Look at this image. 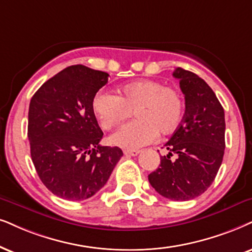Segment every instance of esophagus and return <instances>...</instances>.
<instances>
[{"mask_svg": "<svg viewBox=\"0 0 252 252\" xmlns=\"http://www.w3.org/2000/svg\"><path fill=\"white\" fill-rule=\"evenodd\" d=\"M139 154V150H124V155L128 157H135Z\"/></svg>", "mask_w": 252, "mask_h": 252, "instance_id": "obj_1", "label": "esophagus"}]
</instances>
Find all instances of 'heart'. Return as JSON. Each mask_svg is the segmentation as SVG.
Listing matches in <instances>:
<instances>
[{"label": "heart", "instance_id": "b5f03b06", "mask_svg": "<svg viewBox=\"0 0 252 252\" xmlns=\"http://www.w3.org/2000/svg\"><path fill=\"white\" fill-rule=\"evenodd\" d=\"M93 110L100 126L110 129L131 115L136 120L123 124L110 136L111 144L137 150L151 144L158 132H173L184 116V100L177 89L160 81L138 80L123 86L120 96L101 91L93 98Z\"/></svg>", "mask_w": 252, "mask_h": 252}]
</instances>
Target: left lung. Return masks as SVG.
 <instances>
[{"instance_id": "8db88e82", "label": "left lung", "mask_w": 252, "mask_h": 252, "mask_svg": "<svg viewBox=\"0 0 252 252\" xmlns=\"http://www.w3.org/2000/svg\"><path fill=\"white\" fill-rule=\"evenodd\" d=\"M186 110L165 148L160 165L149 174L151 186L166 199L187 201L206 192L214 181L224 155V110L203 79L177 67ZM173 154L176 159H171Z\"/></svg>"}]
</instances>
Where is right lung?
I'll use <instances>...</instances> for the list:
<instances>
[{
  "label": "right lung",
  "mask_w": 252,
  "mask_h": 252,
  "mask_svg": "<svg viewBox=\"0 0 252 252\" xmlns=\"http://www.w3.org/2000/svg\"><path fill=\"white\" fill-rule=\"evenodd\" d=\"M109 74L84 65L66 67L34 93L29 107L31 159L41 183L71 201L93 196L123 156L117 146L100 145L103 132L93 98Z\"/></svg>",
  "instance_id": "1"
}]
</instances>
